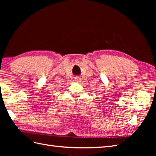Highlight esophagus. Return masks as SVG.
Returning a JSON list of instances; mask_svg holds the SVG:
<instances>
[{
  "instance_id": "34e87169",
  "label": "esophagus",
  "mask_w": 156,
  "mask_h": 156,
  "mask_svg": "<svg viewBox=\"0 0 156 156\" xmlns=\"http://www.w3.org/2000/svg\"><path fill=\"white\" fill-rule=\"evenodd\" d=\"M75 80H76V82H80V80H81V78H80V77H79V76H77V77H76V78H75Z\"/></svg>"
}]
</instances>
